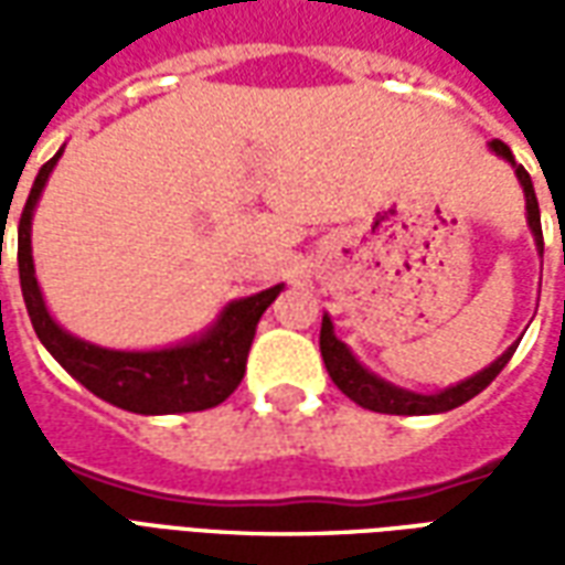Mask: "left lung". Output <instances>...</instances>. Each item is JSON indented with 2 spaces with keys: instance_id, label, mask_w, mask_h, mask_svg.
Listing matches in <instances>:
<instances>
[{
  "instance_id": "1",
  "label": "left lung",
  "mask_w": 565,
  "mask_h": 565,
  "mask_svg": "<svg viewBox=\"0 0 565 565\" xmlns=\"http://www.w3.org/2000/svg\"><path fill=\"white\" fill-rule=\"evenodd\" d=\"M487 148L493 150L497 157L509 162L518 181L523 186V199H526V223H530V233H533L535 250L539 257L545 254V242H542V214H539V199H535L533 181H530V172L523 169L521 162H514V153L505 141L493 139ZM521 342V339H518ZM518 342L511 344L509 351H502V356H497L490 366H484L481 372H475L472 379L460 381V384H450L445 391L436 393H415L405 391V387H396L391 381L379 379L375 372H369L360 360L354 356V351L335 335V327H332L330 315H323V323H320V354H323V363H327V372H330L332 384L348 396L354 399L356 405H363L369 412H379V415H441V412H450L457 405L469 403L472 396L484 391L490 381L497 379L499 372L505 369V363L514 354Z\"/></svg>"
}]
</instances>
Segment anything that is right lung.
Listing matches in <instances>:
<instances>
[{"label": "right lung", "mask_w": 565, "mask_h": 565, "mask_svg": "<svg viewBox=\"0 0 565 565\" xmlns=\"http://www.w3.org/2000/svg\"><path fill=\"white\" fill-rule=\"evenodd\" d=\"M60 157L63 148L39 169L18 226L20 290L39 342L78 384L132 415H184L221 405L245 379L247 351L259 318L278 299L284 284L226 302L209 330L169 348L117 351L72 335L44 306L32 263V214Z\"/></svg>", "instance_id": "1"}]
</instances>
